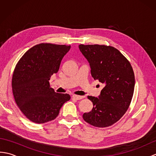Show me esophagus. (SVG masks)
<instances>
[{"instance_id":"obj_1","label":"esophagus","mask_w":156,"mask_h":156,"mask_svg":"<svg viewBox=\"0 0 156 156\" xmlns=\"http://www.w3.org/2000/svg\"><path fill=\"white\" fill-rule=\"evenodd\" d=\"M72 98L76 99V100H81V99L84 98L83 96H78V95H73Z\"/></svg>"}]
</instances>
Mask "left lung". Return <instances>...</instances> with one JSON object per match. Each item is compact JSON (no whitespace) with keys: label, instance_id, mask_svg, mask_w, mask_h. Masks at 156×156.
Segmentation results:
<instances>
[{"label":"left lung","instance_id":"left-lung-1","mask_svg":"<svg viewBox=\"0 0 156 156\" xmlns=\"http://www.w3.org/2000/svg\"><path fill=\"white\" fill-rule=\"evenodd\" d=\"M79 49L90 64L92 77L105 84L98 98L88 96L93 108L82 117L94 127H109L124 115L131 104L135 87L133 68L112 46L81 44Z\"/></svg>","mask_w":156,"mask_h":156}]
</instances>
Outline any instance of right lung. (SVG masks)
Segmentation results:
<instances>
[{
  "label": "right lung",
  "instance_id": "1",
  "mask_svg": "<svg viewBox=\"0 0 156 156\" xmlns=\"http://www.w3.org/2000/svg\"><path fill=\"white\" fill-rule=\"evenodd\" d=\"M70 45L40 44L29 49L16 64L12 78L15 101L23 114L35 123H45L58 117L70 99L50 87L51 76L59 70Z\"/></svg>",
  "mask_w": 156,
  "mask_h": 156
}]
</instances>
